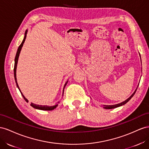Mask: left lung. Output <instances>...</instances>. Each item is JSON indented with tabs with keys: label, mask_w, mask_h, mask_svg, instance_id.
I'll return each instance as SVG.
<instances>
[{
	"label": "left lung",
	"mask_w": 149,
	"mask_h": 149,
	"mask_svg": "<svg viewBox=\"0 0 149 149\" xmlns=\"http://www.w3.org/2000/svg\"><path fill=\"white\" fill-rule=\"evenodd\" d=\"M137 88H136V90L135 91V92L132 93V95L129 97V98H128L127 100H125V101L122 102H121V103H120V104H116V105H104V108L105 109H114V108H117V107H120V106H122V105H123L125 104L127 102H128L132 99V97L134 95L136 91H137Z\"/></svg>",
	"instance_id": "obj_1"
}]
</instances>
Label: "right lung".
Here are the masks:
<instances>
[{"label":"right lung","mask_w":149,"mask_h":149,"mask_svg":"<svg viewBox=\"0 0 149 149\" xmlns=\"http://www.w3.org/2000/svg\"><path fill=\"white\" fill-rule=\"evenodd\" d=\"M27 30H26V31H25V36H24V40L22 41V43H21V44L19 45V48L17 49V54H16V56H15V64H14V78H15V82H16V84H17V87H18L19 90L20 91L21 94H22V97H24V100L27 102H28V100L25 98V97H24V95L22 94V93L21 92L20 88H19V87L18 86L17 84V78H16V69H17V62H18V58H19V54H20V50H21V49H22V46H23V44L25 42V39H26V36H27ZM68 82V81L64 85V87H63V89H64L65 86L67 83ZM58 103H59V102ZM31 105L32 106V107L35 108L36 109H39V110H54V109H56L57 107L58 104H56L54 106H47V105H37V104H33V103H31Z\"/></svg>","instance_id":"1"}]
</instances>
